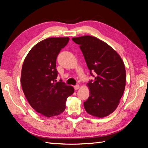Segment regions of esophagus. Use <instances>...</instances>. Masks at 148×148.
Returning <instances> with one entry per match:
<instances>
[{
  "label": "esophagus",
  "instance_id": "1",
  "mask_svg": "<svg viewBox=\"0 0 148 148\" xmlns=\"http://www.w3.org/2000/svg\"><path fill=\"white\" fill-rule=\"evenodd\" d=\"M74 88H75V90H78V89L79 88V84L76 85V86H74Z\"/></svg>",
  "mask_w": 148,
  "mask_h": 148
}]
</instances>
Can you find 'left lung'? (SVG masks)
Returning a JSON list of instances; mask_svg holds the SVG:
<instances>
[{"mask_svg": "<svg viewBox=\"0 0 148 148\" xmlns=\"http://www.w3.org/2000/svg\"><path fill=\"white\" fill-rule=\"evenodd\" d=\"M80 46L90 74L95 80L87 83L89 96L84 102L87 113L93 117H107L117 109L126 84V71L122 58L106 42L91 36L73 38Z\"/></svg>", "mask_w": 148, "mask_h": 148, "instance_id": "obj_1", "label": "left lung"}]
</instances>
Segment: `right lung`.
I'll list each match as a JSON object with an SVG mask.
<instances>
[{"instance_id":"obj_1","label":"right lung","mask_w":148,"mask_h":148,"mask_svg":"<svg viewBox=\"0 0 148 148\" xmlns=\"http://www.w3.org/2000/svg\"><path fill=\"white\" fill-rule=\"evenodd\" d=\"M69 37L49 38L33 47L22 66L21 84L25 96L33 108L46 117L59 115L65 109L67 97L74 88L57 77L56 59Z\"/></svg>"}]
</instances>
